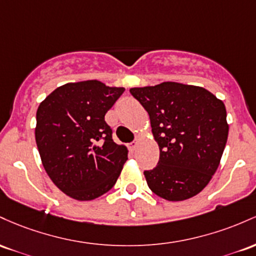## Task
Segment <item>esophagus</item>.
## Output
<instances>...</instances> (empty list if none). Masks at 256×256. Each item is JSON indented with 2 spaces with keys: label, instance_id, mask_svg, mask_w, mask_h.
<instances>
[{
  "label": "esophagus",
  "instance_id": "1",
  "mask_svg": "<svg viewBox=\"0 0 256 256\" xmlns=\"http://www.w3.org/2000/svg\"><path fill=\"white\" fill-rule=\"evenodd\" d=\"M138 145H139V142H138V140H136V142H132L129 144V148H130V150H136Z\"/></svg>",
  "mask_w": 256,
  "mask_h": 256
}]
</instances>
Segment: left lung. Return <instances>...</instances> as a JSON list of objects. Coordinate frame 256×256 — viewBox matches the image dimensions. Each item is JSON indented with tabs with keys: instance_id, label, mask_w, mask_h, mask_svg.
I'll return each instance as SVG.
<instances>
[{
	"instance_id": "8db88e82",
	"label": "left lung",
	"mask_w": 256,
	"mask_h": 256,
	"mask_svg": "<svg viewBox=\"0 0 256 256\" xmlns=\"http://www.w3.org/2000/svg\"><path fill=\"white\" fill-rule=\"evenodd\" d=\"M150 116L160 160L145 170L150 190L166 200L196 196L210 182L228 136L224 102L202 87L163 82L129 90Z\"/></svg>"
}]
</instances>
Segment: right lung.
Returning a JSON list of instances; mask_svg holds the SVG:
<instances>
[{
	"label": "right lung",
	"mask_w": 256,
	"mask_h": 256,
	"mask_svg": "<svg viewBox=\"0 0 256 256\" xmlns=\"http://www.w3.org/2000/svg\"><path fill=\"white\" fill-rule=\"evenodd\" d=\"M124 88L92 80L66 83L46 98L36 114V144L52 182L77 200H92L114 188L128 160L105 114Z\"/></svg>",
	"instance_id": "1"
}]
</instances>
